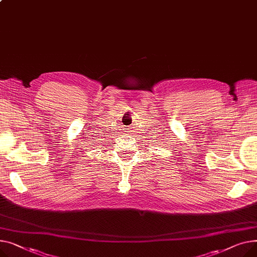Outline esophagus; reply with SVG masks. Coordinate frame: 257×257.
I'll return each instance as SVG.
<instances>
[{
	"label": "esophagus",
	"instance_id": "obj_1",
	"mask_svg": "<svg viewBox=\"0 0 257 257\" xmlns=\"http://www.w3.org/2000/svg\"><path fill=\"white\" fill-rule=\"evenodd\" d=\"M125 132H127V131H125Z\"/></svg>",
	"mask_w": 257,
	"mask_h": 257
}]
</instances>
